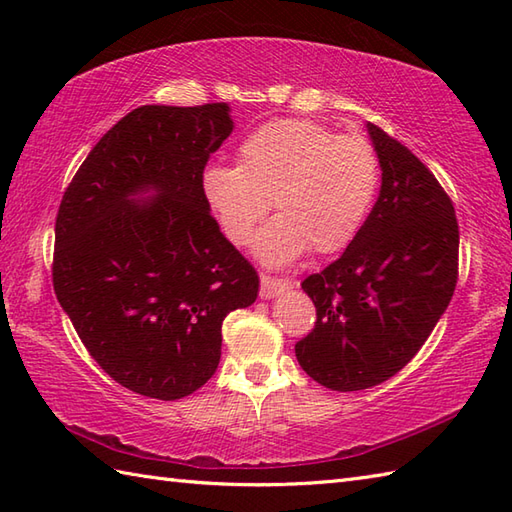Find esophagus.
Listing matches in <instances>:
<instances>
[{
    "mask_svg": "<svg viewBox=\"0 0 512 512\" xmlns=\"http://www.w3.org/2000/svg\"><path fill=\"white\" fill-rule=\"evenodd\" d=\"M259 281H262V288H259V297L262 299H273L279 295V292H284V290L295 286V281L292 279H277L270 275H262L259 277Z\"/></svg>",
    "mask_w": 512,
    "mask_h": 512,
    "instance_id": "1",
    "label": "esophagus"
}]
</instances>
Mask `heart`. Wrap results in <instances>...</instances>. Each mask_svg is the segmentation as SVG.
I'll return each mask as SVG.
<instances>
[{
    "instance_id": "1",
    "label": "heart",
    "mask_w": 512,
    "mask_h": 512,
    "mask_svg": "<svg viewBox=\"0 0 512 512\" xmlns=\"http://www.w3.org/2000/svg\"><path fill=\"white\" fill-rule=\"evenodd\" d=\"M380 182L376 149L363 136H339L306 118H277L237 147V167L215 165L202 189L224 235L244 246L268 213L277 217L257 239L266 264H288L312 248H347L372 209Z\"/></svg>"
}]
</instances>
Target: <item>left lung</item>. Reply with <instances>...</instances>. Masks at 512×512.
<instances>
[{
	"mask_svg": "<svg viewBox=\"0 0 512 512\" xmlns=\"http://www.w3.org/2000/svg\"><path fill=\"white\" fill-rule=\"evenodd\" d=\"M383 169L378 200L345 253L301 281L317 308L297 361L332 391L398 374L436 328L458 284L453 202L420 158L367 123Z\"/></svg>",
	"mask_w": 512,
	"mask_h": 512,
	"instance_id": "obj_1",
	"label": "left lung"
}]
</instances>
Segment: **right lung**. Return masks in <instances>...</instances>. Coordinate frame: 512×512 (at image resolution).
<instances>
[{
  "label": "right lung",
  "instance_id": "add662e5",
  "mask_svg": "<svg viewBox=\"0 0 512 512\" xmlns=\"http://www.w3.org/2000/svg\"><path fill=\"white\" fill-rule=\"evenodd\" d=\"M231 132L226 103L136 107L63 193L54 295L103 372L140 396L200 389L220 363L226 314L257 299V270L222 235L202 189ZM145 190L157 198L131 200Z\"/></svg>",
  "mask_w": 512,
  "mask_h": 512
}]
</instances>
